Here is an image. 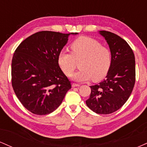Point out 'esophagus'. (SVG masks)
Instances as JSON below:
<instances>
[{
    "instance_id": "34e87169",
    "label": "esophagus",
    "mask_w": 147,
    "mask_h": 147,
    "mask_svg": "<svg viewBox=\"0 0 147 147\" xmlns=\"http://www.w3.org/2000/svg\"><path fill=\"white\" fill-rule=\"evenodd\" d=\"M79 86H80V85H79V84H76V83H73V84H72V86L73 87V88L74 87H79Z\"/></svg>"
}]
</instances>
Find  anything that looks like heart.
<instances>
[{
	"label": "heart",
	"mask_w": 147,
	"mask_h": 147,
	"mask_svg": "<svg viewBox=\"0 0 147 147\" xmlns=\"http://www.w3.org/2000/svg\"><path fill=\"white\" fill-rule=\"evenodd\" d=\"M71 52L62 50L58 55V63L65 75L71 76L79 63V68L73 79L85 82L92 79L99 81L106 77L111 68V50L90 37H79L70 45Z\"/></svg>",
	"instance_id": "b5f03b06"
}]
</instances>
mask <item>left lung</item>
I'll use <instances>...</instances> for the list:
<instances>
[{
    "label": "left lung",
    "instance_id": "8db88e82",
    "mask_svg": "<svg viewBox=\"0 0 147 147\" xmlns=\"http://www.w3.org/2000/svg\"><path fill=\"white\" fill-rule=\"evenodd\" d=\"M99 32L109 45L112 62L106 79L90 86L86 104L96 113L106 115L119 110L129 98L136 82V61L125 40L111 32Z\"/></svg>",
    "mask_w": 147,
    "mask_h": 147
}]
</instances>
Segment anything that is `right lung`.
<instances>
[{"mask_svg":"<svg viewBox=\"0 0 147 147\" xmlns=\"http://www.w3.org/2000/svg\"><path fill=\"white\" fill-rule=\"evenodd\" d=\"M69 34L38 32L25 38L15 50L11 85L23 106L34 114L53 112L71 88V82L58 63V55Z\"/></svg>","mask_w":147,"mask_h":147,"instance_id":"right-lung-1","label":"right lung"}]
</instances>
